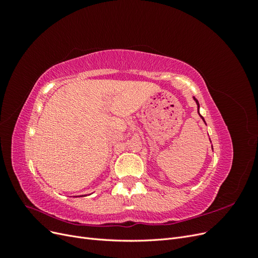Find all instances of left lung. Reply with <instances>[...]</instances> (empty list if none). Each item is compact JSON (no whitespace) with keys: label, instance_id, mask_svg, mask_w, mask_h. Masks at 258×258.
Instances as JSON below:
<instances>
[{"label":"left lung","instance_id":"left-lung-1","mask_svg":"<svg viewBox=\"0 0 258 258\" xmlns=\"http://www.w3.org/2000/svg\"><path fill=\"white\" fill-rule=\"evenodd\" d=\"M194 100H195V101H196V103H197V105H198V114H199V102H198V100H197L196 98H195V97H194ZM199 115H200V114H199ZM200 117H201V118H202V119H204V117H202L201 115H200ZM204 121H205V119H204Z\"/></svg>","mask_w":258,"mask_h":258}]
</instances>
